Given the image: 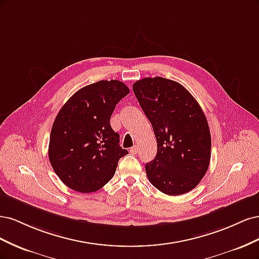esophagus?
I'll return each instance as SVG.
<instances>
[{"label":"esophagus","instance_id":"34e87169","mask_svg":"<svg viewBox=\"0 0 259 259\" xmlns=\"http://www.w3.org/2000/svg\"><path fill=\"white\" fill-rule=\"evenodd\" d=\"M130 152H131L132 154H137V153H138V148H137L136 146L131 148V149H130Z\"/></svg>","mask_w":259,"mask_h":259}]
</instances>
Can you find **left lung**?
Segmentation results:
<instances>
[{
	"instance_id": "1",
	"label": "left lung",
	"mask_w": 259,
	"mask_h": 259,
	"mask_svg": "<svg viewBox=\"0 0 259 259\" xmlns=\"http://www.w3.org/2000/svg\"><path fill=\"white\" fill-rule=\"evenodd\" d=\"M133 91L150 121L158 143L154 160L146 164L149 182L168 195L199 185L210 161V133L198 101L182 84L165 77H144Z\"/></svg>"
}]
</instances>
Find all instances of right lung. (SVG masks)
I'll list each match as a JSON object with an SVG mask.
<instances>
[{
    "instance_id": "right-lung-1",
    "label": "right lung",
    "mask_w": 259,
    "mask_h": 259,
    "mask_svg": "<svg viewBox=\"0 0 259 259\" xmlns=\"http://www.w3.org/2000/svg\"><path fill=\"white\" fill-rule=\"evenodd\" d=\"M130 93L123 82L98 81L84 86L59 110L51 131L49 158L70 189L95 192L110 180L128 152L110 125L116 104Z\"/></svg>"
}]
</instances>
